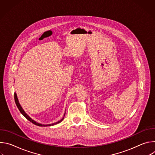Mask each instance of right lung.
Returning <instances> with one entry per match:
<instances>
[{
    "label": "right lung",
    "instance_id": "1",
    "mask_svg": "<svg viewBox=\"0 0 155 155\" xmlns=\"http://www.w3.org/2000/svg\"><path fill=\"white\" fill-rule=\"evenodd\" d=\"M14 98H15V101L16 105L18 108L19 109V112L21 113V114L23 115L27 120H28L29 121H31V123H32L33 124H35V125H37V126H44V127H45V126H53V125H55V124H58V123H61V122L63 120V119H64V116H65V113L64 115V117H63L61 120L58 121L56 122V123H52V124H43L37 123V122H36L35 121H34V120H32V119L25 112V110H23V108H22V107L21 106L19 102V101H18V97H17V95H16V93H14Z\"/></svg>",
    "mask_w": 155,
    "mask_h": 155
}]
</instances>
